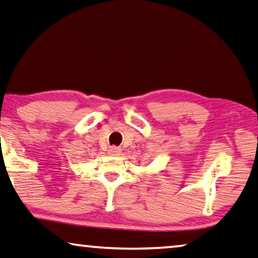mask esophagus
<instances>
[{
	"mask_svg": "<svg viewBox=\"0 0 258 258\" xmlns=\"http://www.w3.org/2000/svg\"><path fill=\"white\" fill-rule=\"evenodd\" d=\"M108 154L110 156H118L121 154V149H118L116 147H111L109 150H108Z\"/></svg>",
	"mask_w": 258,
	"mask_h": 258,
	"instance_id": "34e87169",
	"label": "esophagus"
}]
</instances>
